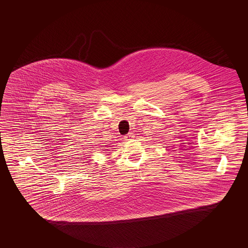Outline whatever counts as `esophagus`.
Returning <instances> with one entry per match:
<instances>
[{"label": "esophagus", "instance_id": "obj_1", "mask_svg": "<svg viewBox=\"0 0 248 248\" xmlns=\"http://www.w3.org/2000/svg\"><path fill=\"white\" fill-rule=\"evenodd\" d=\"M132 138H134V136H133L132 134H128V135L124 136V140H126V141H128V140H131Z\"/></svg>", "mask_w": 248, "mask_h": 248}]
</instances>
